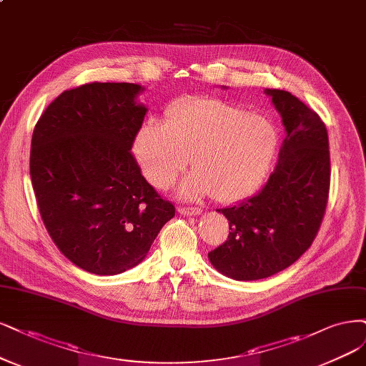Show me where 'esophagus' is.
<instances>
[{
  "label": "esophagus",
  "mask_w": 366,
  "mask_h": 366,
  "mask_svg": "<svg viewBox=\"0 0 366 366\" xmlns=\"http://www.w3.org/2000/svg\"><path fill=\"white\" fill-rule=\"evenodd\" d=\"M201 210L198 209V207H189V206H180L179 207V213H182V215H189V217H192V215H198Z\"/></svg>",
  "instance_id": "1"
}]
</instances>
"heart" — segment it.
I'll return each mask as SVG.
<instances>
[{
	"label": "heart",
	"instance_id": "1",
	"mask_svg": "<svg viewBox=\"0 0 366 366\" xmlns=\"http://www.w3.org/2000/svg\"><path fill=\"white\" fill-rule=\"evenodd\" d=\"M277 148L274 125L219 98H195L174 107L165 124L151 122L134 141L145 177L169 187L191 156L194 171L179 187L184 198L245 197L262 182Z\"/></svg>",
	"mask_w": 366,
	"mask_h": 366
}]
</instances>
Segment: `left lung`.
<instances>
[{"label": "left lung", "mask_w": 366, "mask_h": 366, "mask_svg": "<svg viewBox=\"0 0 366 366\" xmlns=\"http://www.w3.org/2000/svg\"><path fill=\"white\" fill-rule=\"evenodd\" d=\"M279 110L286 139L268 182L232 207L227 241L212 249L213 267L234 280L267 279L303 256L317 237L330 191V149L325 124L291 92L267 89Z\"/></svg>", "instance_id": "obj_1"}]
</instances>
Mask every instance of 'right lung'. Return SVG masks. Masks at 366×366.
<instances>
[{
	"mask_svg": "<svg viewBox=\"0 0 366 366\" xmlns=\"http://www.w3.org/2000/svg\"><path fill=\"white\" fill-rule=\"evenodd\" d=\"M133 83L61 92L36 122L30 175L45 229L79 268L113 275L142 262L175 207L132 153L147 107Z\"/></svg>",
	"mask_w": 366,
	"mask_h": 366,
	"instance_id": "add662e5",
	"label": "right lung"
}]
</instances>
